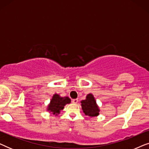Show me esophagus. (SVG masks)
Instances as JSON below:
<instances>
[{
    "mask_svg": "<svg viewBox=\"0 0 149 149\" xmlns=\"http://www.w3.org/2000/svg\"><path fill=\"white\" fill-rule=\"evenodd\" d=\"M72 102V103H74V104H77V102H78V100H77V99H73Z\"/></svg>",
    "mask_w": 149,
    "mask_h": 149,
    "instance_id": "esophagus-1",
    "label": "esophagus"
}]
</instances>
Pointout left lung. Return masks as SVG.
<instances>
[{"mask_svg":"<svg viewBox=\"0 0 149 149\" xmlns=\"http://www.w3.org/2000/svg\"><path fill=\"white\" fill-rule=\"evenodd\" d=\"M81 103L82 110L85 115H88L89 117H96L99 115V107L91 93H89L86 96V99L81 101Z\"/></svg>","mask_w":149,"mask_h":149,"instance_id":"8db88e82","label":"left lung"}]
</instances>
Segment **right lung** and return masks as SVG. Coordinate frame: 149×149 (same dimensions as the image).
<instances>
[{
  "mask_svg": "<svg viewBox=\"0 0 149 149\" xmlns=\"http://www.w3.org/2000/svg\"><path fill=\"white\" fill-rule=\"evenodd\" d=\"M70 99L68 97H61L58 94H54L47 107V111L53 115H58L60 111L64 109V106L70 103Z\"/></svg>",
  "mask_w": 149,
  "mask_h": 149,
  "instance_id": "1",
  "label": "right lung"
}]
</instances>
